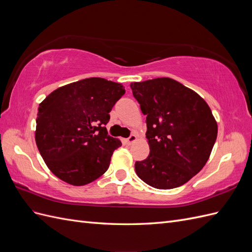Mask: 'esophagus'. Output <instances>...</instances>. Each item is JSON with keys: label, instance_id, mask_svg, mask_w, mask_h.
Here are the masks:
<instances>
[{"label": "esophagus", "instance_id": "34e87169", "mask_svg": "<svg viewBox=\"0 0 252 252\" xmlns=\"http://www.w3.org/2000/svg\"><path fill=\"white\" fill-rule=\"evenodd\" d=\"M135 140H136V135H135V134H130V135H129V138L126 139V143H127L128 145H130V144H132Z\"/></svg>", "mask_w": 252, "mask_h": 252}]
</instances>
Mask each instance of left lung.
Segmentation results:
<instances>
[{"instance_id": "8db88e82", "label": "left lung", "mask_w": 252, "mask_h": 252, "mask_svg": "<svg viewBox=\"0 0 252 252\" xmlns=\"http://www.w3.org/2000/svg\"><path fill=\"white\" fill-rule=\"evenodd\" d=\"M146 116L149 156L135 162V172L158 189L184 185L208 161L218 135L209 106L193 90L169 78L131 83Z\"/></svg>"}]
</instances>
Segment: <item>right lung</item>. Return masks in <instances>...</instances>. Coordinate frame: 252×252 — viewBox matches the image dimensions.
<instances>
[{
	"instance_id": "right-lung-1",
	"label": "right lung",
	"mask_w": 252,
	"mask_h": 252,
	"mask_svg": "<svg viewBox=\"0 0 252 252\" xmlns=\"http://www.w3.org/2000/svg\"><path fill=\"white\" fill-rule=\"evenodd\" d=\"M124 94L121 84L89 78L56 89L40 104L35 143L53 174L83 186L107 171L113 151L122 143L105 126Z\"/></svg>"
}]
</instances>
